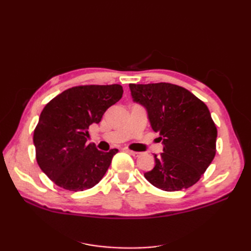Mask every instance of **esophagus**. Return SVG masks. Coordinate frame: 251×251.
I'll list each match as a JSON object with an SVG mask.
<instances>
[{"instance_id":"obj_1","label":"esophagus","mask_w":251,"mask_h":251,"mask_svg":"<svg viewBox=\"0 0 251 251\" xmlns=\"http://www.w3.org/2000/svg\"><path fill=\"white\" fill-rule=\"evenodd\" d=\"M127 153H128V154H130V155H132V156H134V157H138V156H140V152H135V151H131V150H127L126 151Z\"/></svg>"}]
</instances>
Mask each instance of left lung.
I'll list each match as a JSON object with an SVG mask.
<instances>
[{"label":"left lung","mask_w":251,"mask_h":251,"mask_svg":"<svg viewBox=\"0 0 251 251\" xmlns=\"http://www.w3.org/2000/svg\"><path fill=\"white\" fill-rule=\"evenodd\" d=\"M129 88L164 146L146 179L167 192L195 184L216 155L217 127L207 105L188 89L169 83L129 84Z\"/></svg>","instance_id":"obj_1"}]
</instances>
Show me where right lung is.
<instances>
[{
	"mask_svg": "<svg viewBox=\"0 0 251 251\" xmlns=\"http://www.w3.org/2000/svg\"><path fill=\"white\" fill-rule=\"evenodd\" d=\"M123 96V87L85 85L69 88L50 100L34 129L36 161L47 177L60 188L84 191L102 179L117 149L99 151L87 145L89 127Z\"/></svg>",
	"mask_w": 251,
	"mask_h": 251,
	"instance_id": "1",
	"label": "right lung"
}]
</instances>
